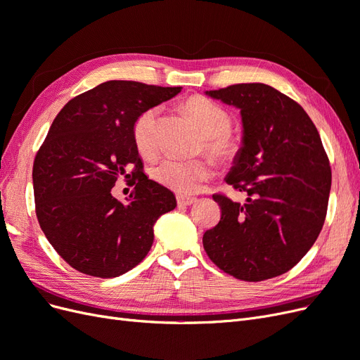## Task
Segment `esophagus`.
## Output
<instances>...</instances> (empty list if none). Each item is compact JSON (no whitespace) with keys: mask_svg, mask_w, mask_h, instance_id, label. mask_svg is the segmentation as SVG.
I'll return each mask as SVG.
<instances>
[{"mask_svg":"<svg viewBox=\"0 0 360 360\" xmlns=\"http://www.w3.org/2000/svg\"><path fill=\"white\" fill-rule=\"evenodd\" d=\"M197 202V198H193V197H188V195H179L177 197V204L179 205H192V204H195Z\"/></svg>","mask_w":360,"mask_h":360,"instance_id":"1","label":"esophagus"}]
</instances>
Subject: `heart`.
<instances>
[{
	"instance_id": "b5f03b06",
	"label": "heart",
	"mask_w": 360,
	"mask_h": 360,
	"mask_svg": "<svg viewBox=\"0 0 360 360\" xmlns=\"http://www.w3.org/2000/svg\"><path fill=\"white\" fill-rule=\"evenodd\" d=\"M183 108L205 135V150L212 156L219 160H230L238 153L240 139L231 132V117L224 108L201 96L191 97L184 102ZM158 120V108L146 110L135 120L132 136L141 156L151 158L156 153ZM212 176V163L204 159L181 160L176 158H165L151 168V177L159 184L181 195L195 192Z\"/></svg>"
}]
</instances>
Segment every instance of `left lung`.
I'll return each mask as SVG.
<instances>
[{
  "label": "left lung",
  "instance_id": "8db88e82",
  "mask_svg": "<svg viewBox=\"0 0 360 360\" xmlns=\"http://www.w3.org/2000/svg\"><path fill=\"white\" fill-rule=\"evenodd\" d=\"M240 110L242 148L225 181L246 195L214 193L221 221L202 236L225 274L258 282L296 266L321 231L332 172L319 130L303 108L274 86L252 82L205 91Z\"/></svg>",
  "mask_w": 360,
  "mask_h": 360
}]
</instances>
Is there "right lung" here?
Instances as JSON below:
<instances>
[{"label":"right lung","instance_id":"obj_1","mask_svg":"<svg viewBox=\"0 0 360 360\" xmlns=\"http://www.w3.org/2000/svg\"><path fill=\"white\" fill-rule=\"evenodd\" d=\"M181 86L108 81L64 105L32 165L41 231L69 266L115 278L138 266L153 245L159 216L176 209L174 193L144 174L134 143L135 120ZM135 186L124 203L115 181Z\"/></svg>","mask_w":360,"mask_h":360}]
</instances>
